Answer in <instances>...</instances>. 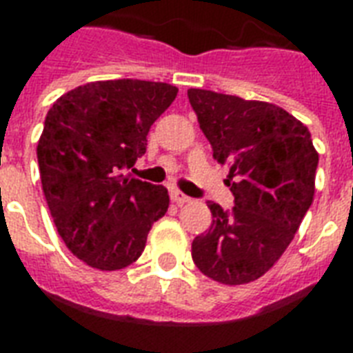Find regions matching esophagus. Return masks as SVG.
Wrapping results in <instances>:
<instances>
[{
  "mask_svg": "<svg viewBox=\"0 0 353 353\" xmlns=\"http://www.w3.org/2000/svg\"><path fill=\"white\" fill-rule=\"evenodd\" d=\"M170 198H172V201L177 205L190 203V198H188V196H185L183 192H179V190H170Z\"/></svg>",
  "mask_w": 353,
  "mask_h": 353,
  "instance_id": "1",
  "label": "esophagus"
}]
</instances>
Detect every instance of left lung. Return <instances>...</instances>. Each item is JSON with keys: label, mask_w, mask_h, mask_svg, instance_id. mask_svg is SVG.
Listing matches in <instances>:
<instances>
[{"label": "left lung", "mask_w": 353, "mask_h": 353, "mask_svg": "<svg viewBox=\"0 0 353 353\" xmlns=\"http://www.w3.org/2000/svg\"><path fill=\"white\" fill-rule=\"evenodd\" d=\"M212 157L229 165L234 207L209 203L212 223L192 241L209 279L238 285L260 279L293 240L313 201L319 165L312 133L282 108L216 91L188 90Z\"/></svg>", "instance_id": "obj_1"}]
</instances>
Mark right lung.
I'll list each match as a JSON object with an SVG mask.
<instances>
[{"mask_svg":"<svg viewBox=\"0 0 353 353\" xmlns=\"http://www.w3.org/2000/svg\"><path fill=\"white\" fill-rule=\"evenodd\" d=\"M176 85L102 80L68 91L47 112L38 141L41 188L63 243L91 268L117 271L141 256L168 210L163 185L124 176Z\"/></svg>","mask_w":353,"mask_h":353,"instance_id":"1","label":"right lung"}]
</instances>
